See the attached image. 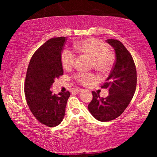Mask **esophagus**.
I'll return each instance as SVG.
<instances>
[{
  "label": "esophagus",
  "instance_id": "1",
  "mask_svg": "<svg viewBox=\"0 0 157 157\" xmlns=\"http://www.w3.org/2000/svg\"><path fill=\"white\" fill-rule=\"evenodd\" d=\"M81 91H82V89H79V88H78V89H75V92H77V93L80 92Z\"/></svg>",
  "mask_w": 157,
  "mask_h": 157
}]
</instances>
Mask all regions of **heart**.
I'll list each match as a JSON object with an SVG mask.
<instances>
[{
	"mask_svg": "<svg viewBox=\"0 0 157 157\" xmlns=\"http://www.w3.org/2000/svg\"><path fill=\"white\" fill-rule=\"evenodd\" d=\"M75 48L87 55L93 61L95 69L101 72H105L112 67L114 62L113 55L109 51V48L104 41L97 38H89L75 44ZM75 55L70 50L66 49L62 53V63L65 68H70L73 66ZM79 82L89 84L96 80L94 74L82 73L76 76Z\"/></svg>",
	"mask_w": 157,
	"mask_h": 157,
	"instance_id": "heart-1",
	"label": "heart"
}]
</instances>
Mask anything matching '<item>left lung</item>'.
Here are the masks:
<instances>
[{"label": "left lung", "instance_id": "obj_1", "mask_svg": "<svg viewBox=\"0 0 157 157\" xmlns=\"http://www.w3.org/2000/svg\"><path fill=\"white\" fill-rule=\"evenodd\" d=\"M107 43L115 50L116 62L102 88L109 89L107 98H100L95 91L88 105L90 113L101 122L113 121L121 116L131 102L136 89V69L132 55L116 39Z\"/></svg>", "mask_w": 157, "mask_h": 157}]
</instances>
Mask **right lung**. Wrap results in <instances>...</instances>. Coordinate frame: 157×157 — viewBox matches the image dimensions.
I'll list each match as a JSON object with an SVG mask.
<instances>
[{"label": "right lung", "instance_id": "1", "mask_svg": "<svg viewBox=\"0 0 157 157\" xmlns=\"http://www.w3.org/2000/svg\"><path fill=\"white\" fill-rule=\"evenodd\" d=\"M66 37L47 41L34 52L26 73L24 91L34 116L48 127H56L65 115L70 92L53 94L50 89L55 79L63 75L61 54Z\"/></svg>", "mask_w": 157, "mask_h": 157}]
</instances>
